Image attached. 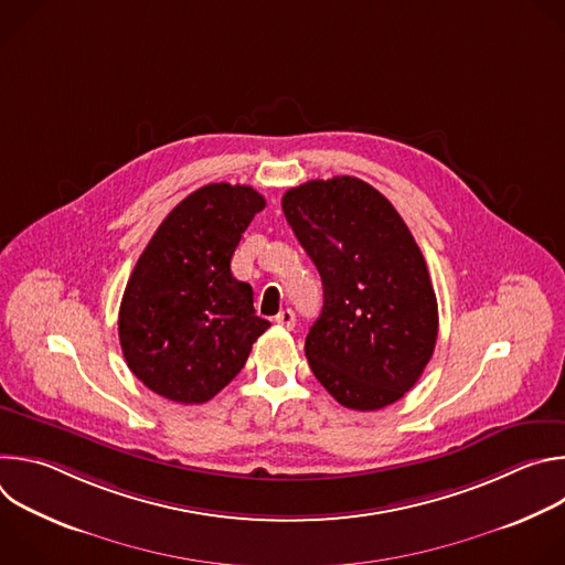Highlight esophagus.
<instances>
[{
	"label": "esophagus",
	"mask_w": 565,
	"mask_h": 565,
	"mask_svg": "<svg viewBox=\"0 0 565 565\" xmlns=\"http://www.w3.org/2000/svg\"><path fill=\"white\" fill-rule=\"evenodd\" d=\"M275 321L279 327H284V329H295V312L290 310V308H286V310H281L277 317H275Z\"/></svg>",
	"instance_id": "1"
}]
</instances>
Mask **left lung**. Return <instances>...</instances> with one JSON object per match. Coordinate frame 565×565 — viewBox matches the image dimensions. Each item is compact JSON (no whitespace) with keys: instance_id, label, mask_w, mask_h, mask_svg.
Wrapping results in <instances>:
<instances>
[{"instance_id":"obj_1","label":"left lung","mask_w":565,"mask_h":565,"mask_svg":"<svg viewBox=\"0 0 565 565\" xmlns=\"http://www.w3.org/2000/svg\"><path fill=\"white\" fill-rule=\"evenodd\" d=\"M281 207L324 284L306 358L340 405L375 412L423 375L438 338V303L407 223L355 177L308 181Z\"/></svg>"}]
</instances>
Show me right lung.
Masks as SVG:
<instances>
[{
    "label": "right lung",
    "instance_id": "1",
    "mask_svg": "<svg viewBox=\"0 0 565 565\" xmlns=\"http://www.w3.org/2000/svg\"><path fill=\"white\" fill-rule=\"evenodd\" d=\"M266 207L250 185L210 183L158 225L127 281L118 335L131 373L181 405L212 399L270 327L253 286L234 279L232 255Z\"/></svg>",
    "mask_w": 565,
    "mask_h": 565
}]
</instances>
